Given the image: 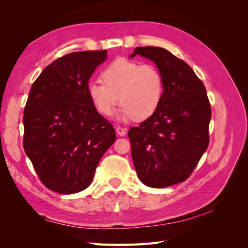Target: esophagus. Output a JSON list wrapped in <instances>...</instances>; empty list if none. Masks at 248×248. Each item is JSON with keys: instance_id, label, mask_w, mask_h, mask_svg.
Returning <instances> with one entry per match:
<instances>
[{"instance_id": "obj_1", "label": "esophagus", "mask_w": 248, "mask_h": 248, "mask_svg": "<svg viewBox=\"0 0 248 248\" xmlns=\"http://www.w3.org/2000/svg\"><path fill=\"white\" fill-rule=\"evenodd\" d=\"M116 131H117V133L119 134L120 137H124V136H126V130H125L124 128H122V127L118 126L117 128H116Z\"/></svg>"}]
</instances>
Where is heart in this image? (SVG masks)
<instances>
[{
  "label": "heart",
  "mask_w": 248,
  "mask_h": 248,
  "mask_svg": "<svg viewBox=\"0 0 248 248\" xmlns=\"http://www.w3.org/2000/svg\"><path fill=\"white\" fill-rule=\"evenodd\" d=\"M102 82L91 81L88 96L95 109L104 117L111 116L119 100V118L144 121L158 109L163 96V78L155 66L141 65L133 60L118 58L100 74Z\"/></svg>",
  "instance_id": "obj_1"
}]
</instances>
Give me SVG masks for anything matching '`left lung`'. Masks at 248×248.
<instances>
[{"instance_id":"8db88e82","label":"left lung","mask_w":248,"mask_h":248,"mask_svg":"<svg viewBox=\"0 0 248 248\" xmlns=\"http://www.w3.org/2000/svg\"><path fill=\"white\" fill-rule=\"evenodd\" d=\"M163 78V96L155 114L128 131L139 179L163 188L190 176L208 148L211 107L206 88L191 67L162 47H137Z\"/></svg>"}]
</instances>
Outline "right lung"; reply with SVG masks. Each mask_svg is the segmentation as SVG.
<instances>
[{
    "label": "right lung",
    "instance_id": "obj_1",
    "mask_svg": "<svg viewBox=\"0 0 248 248\" xmlns=\"http://www.w3.org/2000/svg\"><path fill=\"white\" fill-rule=\"evenodd\" d=\"M107 50L71 52L49 64L33 84L24 112V148L42 183L62 194L92 183L114 127L88 96L89 79Z\"/></svg>",
    "mask_w": 248,
    "mask_h": 248
}]
</instances>
